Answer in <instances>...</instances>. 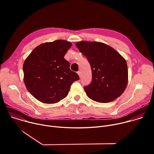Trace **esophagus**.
<instances>
[{"instance_id": "34e87169", "label": "esophagus", "mask_w": 154, "mask_h": 154, "mask_svg": "<svg viewBox=\"0 0 154 154\" xmlns=\"http://www.w3.org/2000/svg\"><path fill=\"white\" fill-rule=\"evenodd\" d=\"M77 74H79V77H81V75H82V74H81V72H80V71H78V72H77Z\"/></svg>"}]
</instances>
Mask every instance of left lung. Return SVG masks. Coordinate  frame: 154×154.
Instances as JSON below:
<instances>
[{"instance_id":"8db88e82","label":"left lung","mask_w":154,"mask_h":154,"mask_svg":"<svg viewBox=\"0 0 154 154\" xmlns=\"http://www.w3.org/2000/svg\"><path fill=\"white\" fill-rule=\"evenodd\" d=\"M75 45L91 66V82L83 87L88 96L100 103L112 102L119 97L128 82L125 59L113 48L102 42L80 41Z\"/></svg>"}]
</instances>
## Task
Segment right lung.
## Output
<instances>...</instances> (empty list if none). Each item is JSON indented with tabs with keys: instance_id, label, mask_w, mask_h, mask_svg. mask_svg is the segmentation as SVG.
<instances>
[{
	"instance_id": "obj_1",
	"label": "right lung",
	"mask_w": 154,
	"mask_h": 154,
	"mask_svg": "<svg viewBox=\"0 0 154 154\" xmlns=\"http://www.w3.org/2000/svg\"><path fill=\"white\" fill-rule=\"evenodd\" d=\"M70 42L57 40L35 48L23 64L24 81L27 90L46 103L60 101L68 94L72 83L79 80L64 58Z\"/></svg>"
}]
</instances>
